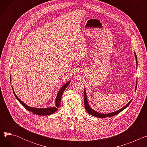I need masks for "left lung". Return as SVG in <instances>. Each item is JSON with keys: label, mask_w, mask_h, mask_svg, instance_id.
I'll return each instance as SVG.
<instances>
[{"label": "left lung", "mask_w": 147, "mask_h": 147, "mask_svg": "<svg viewBox=\"0 0 147 147\" xmlns=\"http://www.w3.org/2000/svg\"><path fill=\"white\" fill-rule=\"evenodd\" d=\"M134 54H135V59H136V63L138 64L137 57H136L135 52H134ZM136 86H137V80H136V86H135V91H136ZM132 101V99L130 100V101L125 107H123V108H121V109H119V110H117V111H114V112H111V113H107V114H102V113H100L94 110V109H92V108L90 107V105L89 104V102H88V98H87V95H86V89L84 88V105H85L86 110V111L90 115H92V116H95V117H98V118H105V117L114 116V115L119 114V113H120L123 110H124L126 107H127L129 105V104H130V102H131V101Z\"/></svg>", "instance_id": "8db88e82"}]
</instances>
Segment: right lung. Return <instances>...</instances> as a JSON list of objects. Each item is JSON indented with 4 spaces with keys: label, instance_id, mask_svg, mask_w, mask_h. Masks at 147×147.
Segmentation results:
<instances>
[{
    "label": "right lung",
    "instance_id": "add662e5",
    "mask_svg": "<svg viewBox=\"0 0 147 147\" xmlns=\"http://www.w3.org/2000/svg\"><path fill=\"white\" fill-rule=\"evenodd\" d=\"M10 80L11 82V76H10ZM71 80H69L68 82L65 83L64 85L61 88V89L59 90L58 92L57 93L56 99H55V106L53 107H47V108H36V107H30L27 105H26L24 102H23L17 96V95L15 94L13 88L12 87L14 95L17 99L18 101L20 102V104L24 107L25 109H26L27 110L33 113L34 114L37 115H51L56 112L58 110V108L59 107L60 102H61V99L62 98V96H63V94L64 93V92L65 89L67 88V86L69 85V83H70Z\"/></svg>",
    "mask_w": 147,
    "mask_h": 147
}]
</instances>
